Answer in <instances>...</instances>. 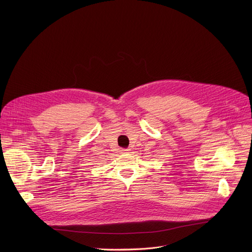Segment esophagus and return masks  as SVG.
<instances>
[{
    "instance_id": "obj_1",
    "label": "esophagus",
    "mask_w": 252,
    "mask_h": 252,
    "mask_svg": "<svg viewBox=\"0 0 252 252\" xmlns=\"http://www.w3.org/2000/svg\"><path fill=\"white\" fill-rule=\"evenodd\" d=\"M128 151H129L128 149H122V150H121L122 153H128Z\"/></svg>"
}]
</instances>
